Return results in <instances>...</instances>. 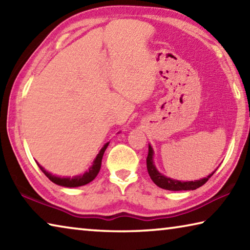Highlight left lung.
I'll return each mask as SVG.
<instances>
[{"label": "left lung", "mask_w": 250, "mask_h": 250, "mask_svg": "<svg viewBox=\"0 0 250 250\" xmlns=\"http://www.w3.org/2000/svg\"><path fill=\"white\" fill-rule=\"evenodd\" d=\"M152 156H153V151H152V147L149 146V152H147L146 156V168L147 172H149V175L152 179V181L159 186L161 188L168 189V191H189V189H196L201 188L202 185H204L207 181H208L209 177L214 174V172L211 173L205 179H202L200 181H189V182H181L176 180H172L170 177H167L161 174L156 170L153 160H152Z\"/></svg>", "instance_id": "1"}]
</instances>
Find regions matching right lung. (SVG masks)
<instances>
[{
    "instance_id": "add662e5",
    "label": "right lung",
    "mask_w": 250,
    "mask_h": 250,
    "mask_svg": "<svg viewBox=\"0 0 250 250\" xmlns=\"http://www.w3.org/2000/svg\"><path fill=\"white\" fill-rule=\"evenodd\" d=\"M109 143H105L103 149L100 150L99 154L97 155V158L95 160L94 164H92V167L89 168V171L84 173L83 175H79V176H75V177H59V176H55L53 174H50L47 171L45 170L44 167H42L39 163H37V166L42 170V172L44 173V174L48 177V179L53 182V183L57 184V185H61V186H65V188H77V186H83V185H86L91 182L92 180L95 179L98 174L99 171H100V167H101V160H103V156L105 149H107Z\"/></svg>"
}]
</instances>
